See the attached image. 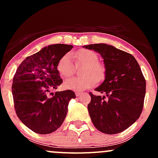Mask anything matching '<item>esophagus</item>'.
<instances>
[{
	"label": "esophagus",
	"instance_id": "34e87169",
	"mask_svg": "<svg viewBox=\"0 0 158 158\" xmlns=\"http://www.w3.org/2000/svg\"><path fill=\"white\" fill-rule=\"evenodd\" d=\"M82 94H83V93H82V92H76V95L77 97H79L81 95H82Z\"/></svg>",
	"mask_w": 158,
	"mask_h": 158
}]
</instances>
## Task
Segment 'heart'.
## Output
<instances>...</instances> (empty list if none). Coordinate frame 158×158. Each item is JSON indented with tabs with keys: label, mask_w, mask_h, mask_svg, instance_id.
I'll return each mask as SVG.
<instances>
[{
	"label": "heart",
	"mask_w": 158,
	"mask_h": 158,
	"mask_svg": "<svg viewBox=\"0 0 158 158\" xmlns=\"http://www.w3.org/2000/svg\"><path fill=\"white\" fill-rule=\"evenodd\" d=\"M77 64L83 65L82 77H73L65 81V88L74 91H84L95 86L97 82H101L106 77V67L98 63V56L95 52L82 49L72 53ZM57 70L60 76L68 78L73 75L74 66L69 54L63 56L57 64Z\"/></svg>",
	"instance_id": "heart-1"
}]
</instances>
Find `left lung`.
<instances>
[{
  "instance_id": "obj_1",
  "label": "left lung",
  "mask_w": 158,
  "mask_h": 158,
  "mask_svg": "<svg viewBox=\"0 0 158 158\" xmlns=\"http://www.w3.org/2000/svg\"><path fill=\"white\" fill-rule=\"evenodd\" d=\"M102 57L106 77L95 89L103 96L91 95L88 110L94 126L108 135L120 133L135 123L142 111L146 81L131 54L106 44H90Z\"/></svg>"
}]
</instances>
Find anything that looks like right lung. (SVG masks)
Masks as SVG:
<instances>
[{
  "instance_id": "1",
  "label": "right lung",
  "mask_w": 158,
  "mask_h": 158,
  "mask_svg": "<svg viewBox=\"0 0 158 158\" xmlns=\"http://www.w3.org/2000/svg\"><path fill=\"white\" fill-rule=\"evenodd\" d=\"M72 45L52 44L27 57L13 79L14 108L20 120L40 135L52 133L64 122L68 105L76 98L72 90L51 92L63 79L57 70L60 59L73 49Z\"/></svg>"
}]
</instances>
